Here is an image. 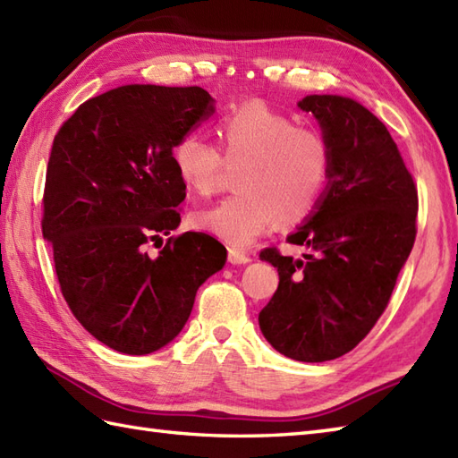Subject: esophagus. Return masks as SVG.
I'll return each mask as SVG.
<instances>
[{
  "mask_svg": "<svg viewBox=\"0 0 458 458\" xmlns=\"http://www.w3.org/2000/svg\"><path fill=\"white\" fill-rule=\"evenodd\" d=\"M228 261H230L232 265H246V263L251 261V258H250V255H248L246 251L236 250V248H230V250H228Z\"/></svg>",
  "mask_w": 458,
  "mask_h": 458,
  "instance_id": "obj_1",
  "label": "esophagus"
}]
</instances>
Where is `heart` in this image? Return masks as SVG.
I'll list each match as a JSON object with an SVG mask.
<instances>
[{"label": "heart", "mask_w": 458, "mask_h": 458, "mask_svg": "<svg viewBox=\"0 0 458 458\" xmlns=\"http://www.w3.org/2000/svg\"><path fill=\"white\" fill-rule=\"evenodd\" d=\"M222 148L185 134L174 148V165L191 193L208 197L225 169L240 165V193L197 212L193 225L230 246H250L279 218L296 225L312 215L329 175L326 138L261 101L238 105L215 124ZM225 157L222 158L221 156Z\"/></svg>", "instance_id": "heart-1"}]
</instances>
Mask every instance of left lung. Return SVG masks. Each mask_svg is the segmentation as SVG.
<instances>
[{"instance_id": "obj_1", "label": "left lung", "mask_w": 458, "mask_h": 458, "mask_svg": "<svg viewBox=\"0 0 458 458\" xmlns=\"http://www.w3.org/2000/svg\"><path fill=\"white\" fill-rule=\"evenodd\" d=\"M299 107L320 123L329 146L327 185L304 226L259 253L279 286L259 312L265 339L294 360L322 363L349 353L388 306L416 242L418 187L388 129L342 95H306Z\"/></svg>"}]
</instances>
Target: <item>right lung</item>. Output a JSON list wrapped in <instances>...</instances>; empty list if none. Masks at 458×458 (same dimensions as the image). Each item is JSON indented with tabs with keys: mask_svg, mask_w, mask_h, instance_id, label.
Masks as SVG:
<instances>
[{
	"mask_svg": "<svg viewBox=\"0 0 458 458\" xmlns=\"http://www.w3.org/2000/svg\"><path fill=\"white\" fill-rule=\"evenodd\" d=\"M212 113L197 85L132 83L81 103L55 136L42 236L72 314L121 353L148 355L177 337L199 286L226 263V248L203 232L167 238L156 258L146 251L181 222L174 148Z\"/></svg>",
	"mask_w": 458,
	"mask_h": 458,
	"instance_id": "right-lung-1",
	"label": "right lung"
}]
</instances>
